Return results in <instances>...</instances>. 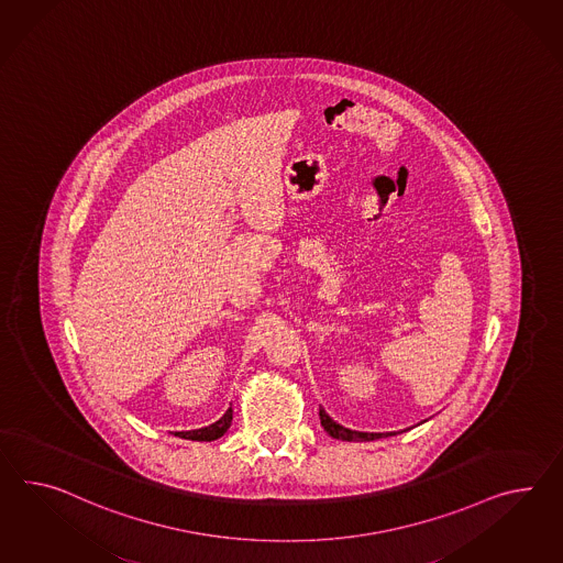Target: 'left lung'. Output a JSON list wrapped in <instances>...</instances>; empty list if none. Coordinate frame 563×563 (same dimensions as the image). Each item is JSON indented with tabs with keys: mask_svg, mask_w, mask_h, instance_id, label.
<instances>
[{
	"mask_svg": "<svg viewBox=\"0 0 563 563\" xmlns=\"http://www.w3.org/2000/svg\"><path fill=\"white\" fill-rule=\"evenodd\" d=\"M320 424L324 427V431L334 437V439H341V441H375V439H382L384 434L391 433H360V431H351L341 427L339 422H334L322 408H320Z\"/></svg>",
	"mask_w": 563,
	"mask_h": 563,
	"instance_id": "1",
	"label": "left lung"
}]
</instances>
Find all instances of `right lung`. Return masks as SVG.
<instances>
[{
  "label": "right lung",
  "mask_w": 563,
  "mask_h": 563,
  "mask_svg": "<svg viewBox=\"0 0 563 563\" xmlns=\"http://www.w3.org/2000/svg\"><path fill=\"white\" fill-rule=\"evenodd\" d=\"M232 420V410L229 408L227 412H224V417L217 420L214 424H210V427H203V429H198V431H186V433H175L177 437H181V439H191V441H214L218 437H222V434L227 433V429L231 427Z\"/></svg>",
  "instance_id": "right-lung-1"
}]
</instances>
